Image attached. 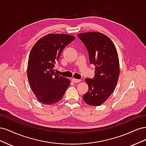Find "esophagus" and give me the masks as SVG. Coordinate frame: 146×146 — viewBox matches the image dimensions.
Instances as JSON below:
<instances>
[{"label":"esophagus","mask_w":146,"mask_h":146,"mask_svg":"<svg viewBox=\"0 0 146 146\" xmlns=\"http://www.w3.org/2000/svg\"><path fill=\"white\" fill-rule=\"evenodd\" d=\"M72 81L74 83H78V82H80L81 81V80H80V79H76V78H72Z\"/></svg>","instance_id":"obj_1"}]
</instances>
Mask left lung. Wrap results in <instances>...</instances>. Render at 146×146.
<instances>
[{
    "label": "left lung",
    "mask_w": 146,
    "mask_h": 146,
    "mask_svg": "<svg viewBox=\"0 0 146 146\" xmlns=\"http://www.w3.org/2000/svg\"><path fill=\"white\" fill-rule=\"evenodd\" d=\"M89 54L90 64H94L93 79L86 78L89 87L83 100L91 106L103 104L116 86L120 72L118 54L114 43L107 35L100 32L78 34Z\"/></svg>",
    "instance_id": "left-lung-1"
}]
</instances>
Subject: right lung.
I'll return each instance as SVG.
<instances>
[{
  "label": "right lung",
  "instance_id": "1",
  "mask_svg": "<svg viewBox=\"0 0 146 146\" xmlns=\"http://www.w3.org/2000/svg\"><path fill=\"white\" fill-rule=\"evenodd\" d=\"M74 39L70 35L50 33L39 39L31 50L28 80L36 99L43 104L58 102L70 85L69 79L57 75L54 68L64 47Z\"/></svg>",
  "mask_w": 146,
  "mask_h": 146
}]
</instances>
